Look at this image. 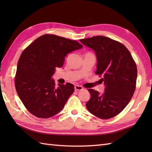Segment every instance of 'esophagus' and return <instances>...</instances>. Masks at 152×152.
Instances as JSON below:
<instances>
[{"mask_svg": "<svg viewBox=\"0 0 152 152\" xmlns=\"http://www.w3.org/2000/svg\"><path fill=\"white\" fill-rule=\"evenodd\" d=\"M74 89H75L76 91H81V90L83 89V88L82 86H78V85H76L74 86Z\"/></svg>", "mask_w": 152, "mask_h": 152, "instance_id": "1", "label": "esophagus"}]
</instances>
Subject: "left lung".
<instances>
[{
	"instance_id": "1",
	"label": "left lung",
	"mask_w": 152,
	"mask_h": 152,
	"mask_svg": "<svg viewBox=\"0 0 152 152\" xmlns=\"http://www.w3.org/2000/svg\"><path fill=\"white\" fill-rule=\"evenodd\" d=\"M95 51L97 64L96 74L102 76V94L88 89L91 98L86 103L88 111L103 119L119 114L128 104L136 88V63L127 48L108 37L96 36L80 40Z\"/></svg>"
}]
</instances>
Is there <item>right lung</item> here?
Returning <instances> with one entry per match:
<instances>
[{
    "label": "right lung",
    "mask_w": 152,
    "mask_h": 152,
    "mask_svg": "<svg viewBox=\"0 0 152 152\" xmlns=\"http://www.w3.org/2000/svg\"><path fill=\"white\" fill-rule=\"evenodd\" d=\"M76 40L44 34L23 51L18 63L15 86L19 99L28 111L39 118H49L63 108L74 91L72 83L55 85L52 76L64 57L81 49Z\"/></svg>",
    "instance_id": "add662e5"
}]
</instances>
